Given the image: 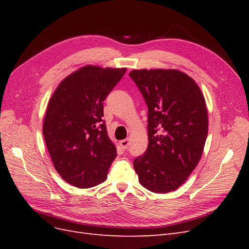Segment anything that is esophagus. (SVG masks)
<instances>
[{
	"label": "esophagus",
	"mask_w": 249,
	"mask_h": 249,
	"mask_svg": "<svg viewBox=\"0 0 249 249\" xmlns=\"http://www.w3.org/2000/svg\"><path fill=\"white\" fill-rule=\"evenodd\" d=\"M119 144H120V146H122L123 149H126L130 145V139H127V138L124 139L119 142Z\"/></svg>",
	"instance_id": "esophagus-1"
}]
</instances>
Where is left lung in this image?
Returning a JSON list of instances; mask_svg holds the SVG:
<instances>
[{
    "label": "left lung",
    "instance_id": "1",
    "mask_svg": "<svg viewBox=\"0 0 249 249\" xmlns=\"http://www.w3.org/2000/svg\"><path fill=\"white\" fill-rule=\"evenodd\" d=\"M129 74L148 108V146L134 160V169L147 190L175 191L196 167L205 147V97L192 78L177 70H134Z\"/></svg>",
    "mask_w": 249,
    "mask_h": 249
}]
</instances>
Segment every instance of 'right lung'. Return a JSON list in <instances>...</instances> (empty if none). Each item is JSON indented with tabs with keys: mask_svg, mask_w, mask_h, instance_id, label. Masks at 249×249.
<instances>
[{
	"mask_svg": "<svg viewBox=\"0 0 249 249\" xmlns=\"http://www.w3.org/2000/svg\"><path fill=\"white\" fill-rule=\"evenodd\" d=\"M125 71L81 67L60 83L49 102L44 141L55 169L74 187L85 189L107 178L117 152L103 119L104 101Z\"/></svg>",
	"mask_w": 249,
	"mask_h": 249,
	"instance_id": "obj_1",
	"label": "right lung"
}]
</instances>
